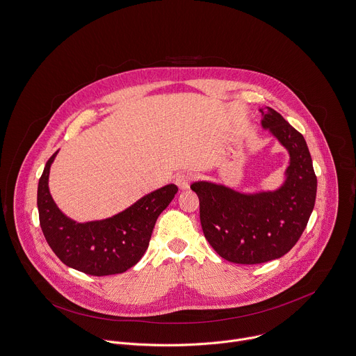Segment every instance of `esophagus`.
Segmentation results:
<instances>
[{"mask_svg":"<svg viewBox=\"0 0 356 356\" xmlns=\"http://www.w3.org/2000/svg\"><path fill=\"white\" fill-rule=\"evenodd\" d=\"M191 181H192V177L189 174H179L175 179V184L177 186L181 189V191H185L189 188L191 185Z\"/></svg>","mask_w":356,"mask_h":356,"instance_id":"obj_1","label":"esophagus"}]
</instances>
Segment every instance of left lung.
Returning <instances> with one entry per match:
<instances>
[{
  "mask_svg": "<svg viewBox=\"0 0 356 356\" xmlns=\"http://www.w3.org/2000/svg\"><path fill=\"white\" fill-rule=\"evenodd\" d=\"M261 129L289 152L275 189L239 191L222 182L195 181L207 241L227 261L257 264L289 253L302 234L317 195V177L304 137L275 110L259 108Z\"/></svg>",
  "mask_w": 356,
  "mask_h": 356,
  "instance_id": "8db88e82",
  "label": "left lung"
}]
</instances>
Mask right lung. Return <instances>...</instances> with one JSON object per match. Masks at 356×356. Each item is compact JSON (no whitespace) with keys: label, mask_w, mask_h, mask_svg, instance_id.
<instances>
[{"label":"right lung","mask_w":356,"mask_h":356,"mask_svg":"<svg viewBox=\"0 0 356 356\" xmlns=\"http://www.w3.org/2000/svg\"><path fill=\"white\" fill-rule=\"evenodd\" d=\"M58 151L49 158L38 184L39 223L48 245L66 266L90 275L124 273L144 256L156 218L174 200V184L152 191L127 209L100 220L77 222L55 204L49 172Z\"/></svg>","instance_id":"1"}]
</instances>
